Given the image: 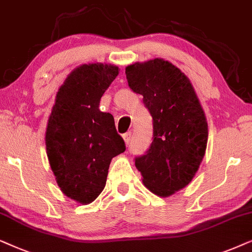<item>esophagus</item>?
Returning a JSON list of instances; mask_svg holds the SVG:
<instances>
[{
    "label": "esophagus",
    "instance_id": "1",
    "mask_svg": "<svg viewBox=\"0 0 252 252\" xmlns=\"http://www.w3.org/2000/svg\"><path fill=\"white\" fill-rule=\"evenodd\" d=\"M131 138H132L131 132H126L123 135V139H124V142H126V145H129V144L131 143Z\"/></svg>",
    "mask_w": 252,
    "mask_h": 252
}]
</instances>
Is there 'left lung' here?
<instances>
[{
	"label": "left lung",
	"mask_w": 252,
	"mask_h": 252,
	"mask_svg": "<svg viewBox=\"0 0 252 252\" xmlns=\"http://www.w3.org/2000/svg\"><path fill=\"white\" fill-rule=\"evenodd\" d=\"M126 75L153 119L152 144L135 159L136 168L154 194L172 196L192 181L205 156V113L189 78L166 60L136 62Z\"/></svg>",
	"instance_id": "1"
}]
</instances>
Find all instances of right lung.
<instances>
[{
    "label": "right lung",
    "instance_id": "obj_1",
    "mask_svg": "<svg viewBox=\"0 0 252 252\" xmlns=\"http://www.w3.org/2000/svg\"><path fill=\"white\" fill-rule=\"evenodd\" d=\"M119 71V66L106 63L73 69L56 93L47 123V157L56 183L83 205L102 192L110 161L126 151L113 115L99 109Z\"/></svg>",
    "mask_w": 252,
    "mask_h": 252
}]
</instances>
